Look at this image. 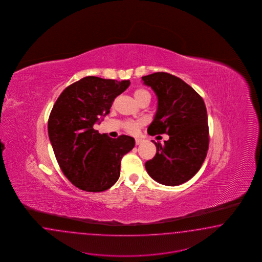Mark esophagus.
Segmentation results:
<instances>
[{
	"mask_svg": "<svg viewBox=\"0 0 262 262\" xmlns=\"http://www.w3.org/2000/svg\"><path fill=\"white\" fill-rule=\"evenodd\" d=\"M142 142V139H139V138H136V139H135V145H140Z\"/></svg>",
	"mask_w": 262,
	"mask_h": 262,
	"instance_id": "34e87169",
	"label": "esophagus"
}]
</instances>
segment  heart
Listing matches in <instances>:
<instances>
[{
	"label": "heart",
	"mask_w": 262,
	"mask_h": 262,
	"mask_svg": "<svg viewBox=\"0 0 262 262\" xmlns=\"http://www.w3.org/2000/svg\"><path fill=\"white\" fill-rule=\"evenodd\" d=\"M134 97H135V101L138 103H142L143 101H150L151 100V94L142 88H137L134 91ZM143 126L142 121H126L124 123V128L126 129V132L134 135L135 134L139 127Z\"/></svg>",
	"instance_id": "1"
}]
</instances>
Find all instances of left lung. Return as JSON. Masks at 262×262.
Here are the masks:
<instances>
[{"label": "left lung", "mask_w": 262, "mask_h": 262, "mask_svg": "<svg viewBox=\"0 0 262 262\" xmlns=\"http://www.w3.org/2000/svg\"><path fill=\"white\" fill-rule=\"evenodd\" d=\"M142 80L158 97V111L148 134L169 135L164 144L152 141L157 154L145 168L158 183L168 186L183 184L196 174L207 154L206 104L190 85L174 75L158 72L144 76Z\"/></svg>", "instance_id": "8db88e82"}]
</instances>
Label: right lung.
Segmentation results:
<instances>
[{
  "instance_id": "obj_1",
  "label": "right lung",
  "mask_w": 262,
  "mask_h": 262,
  "mask_svg": "<svg viewBox=\"0 0 262 262\" xmlns=\"http://www.w3.org/2000/svg\"><path fill=\"white\" fill-rule=\"evenodd\" d=\"M129 84V80L85 77L64 89L50 113L48 133L57 163L81 190L111 188L119 179L121 159L135 147L130 136L115 139L93 127Z\"/></svg>"
}]
</instances>
